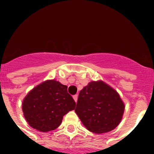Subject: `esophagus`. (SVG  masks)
<instances>
[{
  "label": "esophagus",
  "mask_w": 154,
  "mask_h": 154,
  "mask_svg": "<svg viewBox=\"0 0 154 154\" xmlns=\"http://www.w3.org/2000/svg\"><path fill=\"white\" fill-rule=\"evenodd\" d=\"M72 97H73V99H74V101L77 102V98H78V96H77V94H75V95H73V96H72Z\"/></svg>",
  "instance_id": "34e87169"
}]
</instances>
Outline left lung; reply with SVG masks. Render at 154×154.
<instances>
[{"instance_id":"left-lung-1","label":"left lung","mask_w":154,"mask_h":154,"mask_svg":"<svg viewBox=\"0 0 154 154\" xmlns=\"http://www.w3.org/2000/svg\"><path fill=\"white\" fill-rule=\"evenodd\" d=\"M125 105L116 90L105 82H91L80 91L75 112L87 129L107 133L119 125Z\"/></svg>"}]
</instances>
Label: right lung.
Here are the masks:
<instances>
[{
    "label": "right lung",
    "mask_w": 154,
    "mask_h": 154,
    "mask_svg": "<svg viewBox=\"0 0 154 154\" xmlns=\"http://www.w3.org/2000/svg\"><path fill=\"white\" fill-rule=\"evenodd\" d=\"M67 88L55 80H48L27 94L22 111L30 126L41 132H49L60 125L63 117L76 106Z\"/></svg>",
    "instance_id": "right-lung-1"
}]
</instances>
